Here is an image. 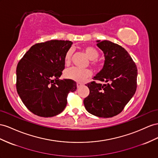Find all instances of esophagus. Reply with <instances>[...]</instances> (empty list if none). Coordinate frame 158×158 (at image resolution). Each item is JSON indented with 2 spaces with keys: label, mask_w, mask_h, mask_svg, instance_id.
I'll return each mask as SVG.
<instances>
[{
  "label": "esophagus",
  "mask_w": 158,
  "mask_h": 158,
  "mask_svg": "<svg viewBox=\"0 0 158 158\" xmlns=\"http://www.w3.org/2000/svg\"><path fill=\"white\" fill-rule=\"evenodd\" d=\"M82 84H81V83H77V88H80L81 86H82Z\"/></svg>",
  "instance_id": "esophagus-1"
}]
</instances>
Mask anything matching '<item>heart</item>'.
Returning <instances> with one entry per match:
<instances>
[{"mask_svg":"<svg viewBox=\"0 0 158 158\" xmlns=\"http://www.w3.org/2000/svg\"><path fill=\"white\" fill-rule=\"evenodd\" d=\"M84 53L88 58L91 60V64L95 67L99 66V63L97 61V58L99 56V52L95 48L92 46H86L83 49ZM72 50L70 49L66 53L64 60L66 64H69L71 60ZM91 75V72L88 69H80L77 67H72L67 69L64 72L65 77L68 79L76 81V82H83L85 79Z\"/></svg>","mask_w":158,"mask_h":158,"instance_id":"1","label":"heart"}]
</instances>
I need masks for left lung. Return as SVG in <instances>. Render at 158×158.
<instances>
[{
	"instance_id": "obj_1",
	"label": "left lung",
	"mask_w": 158,
	"mask_h": 158,
	"mask_svg": "<svg viewBox=\"0 0 158 158\" xmlns=\"http://www.w3.org/2000/svg\"><path fill=\"white\" fill-rule=\"evenodd\" d=\"M102 50L104 64L102 69L88 83V96L84 100L88 112L100 118H111L120 114L136 90L138 70L130 55L121 46L109 40H96Z\"/></svg>"
}]
</instances>
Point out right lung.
<instances>
[{
	"label": "right lung",
	"instance_id": "1",
	"mask_svg": "<svg viewBox=\"0 0 158 158\" xmlns=\"http://www.w3.org/2000/svg\"><path fill=\"white\" fill-rule=\"evenodd\" d=\"M72 44L71 41L58 40L36 44L17 65V92L26 107L38 116L60 114L66 106L69 93L77 88L74 80H59Z\"/></svg>",
	"mask_w": 158,
	"mask_h": 158
}]
</instances>
